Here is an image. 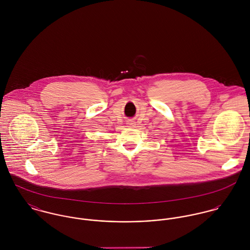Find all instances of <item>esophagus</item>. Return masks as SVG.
I'll list each match as a JSON object with an SVG mask.
<instances>
[{
	"label": "esophagus",
	"mask_w": 250,
	"mask_h": 250,
	"mask_svg": "<svg viewBox=\"0 0 250 250\" xmlns=\"http://www.w3.org/2000/svg\"><path fill=\"white\" fill-rule=\"evenodd\" d=\"M127 125H128L129 127H135V126H136V122L133 121V120H128V121H127Z\"/></svg>",
	"instance_id": "34e87169"
}]
</instances>
